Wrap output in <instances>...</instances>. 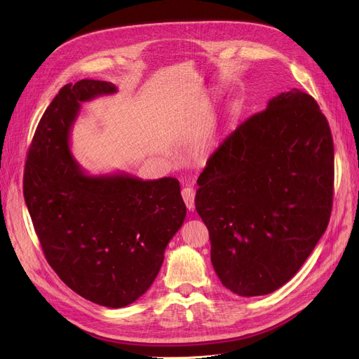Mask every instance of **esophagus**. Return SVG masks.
Here are the masks:
<instances>
[{
  "label": "esophagus",
  "mask_w": 359,
  "mask_h": 359,
  "mask_svg": "<svg viewBox=\"0 0 359 359\" xmlns=\"http://www.w3.org/2000/svg\"><path fill=\"white\" fill-rule=\"evenodd\" d=\"M182 196L186 203V208L189 211H194V208H195V189L194 187H191V186L184 187V189L182 191Z\"/></svg>",
  "instance_id": "34e87169"
}]
</instances>
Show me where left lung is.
<instances>
[{
  "label": "left lung",
  "mask_w": 359,
  "mask_h": 359,
  "mask_svg": "<svg viewBox=\"0 0 359 359\" xmlns=\"http://www.w3.org/2000/svg\"><path fill=\"white\" fill-rule=\"evenodd\" d=\"M333 161L327 119L298 88L271 99L217 148L195 206L225 288L271 294L303 266L327 229Z\"/></svg>",
  "instance_id": "obj_1"
}]
</instances>
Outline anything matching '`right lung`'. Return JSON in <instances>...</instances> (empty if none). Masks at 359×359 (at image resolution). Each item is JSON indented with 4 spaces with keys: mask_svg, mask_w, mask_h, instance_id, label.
<instances>
[{
    "mask_svg": "<svg viewBox=\"0 0 359 359\" xmlns=\"http://www.w3.org/2000/svg\"><path fill=\"white\" fill-rule=\"evenodd\" d=\"M116 91L99 80L64 86L36 128L23 177L48 263L74 292L110 309L147 292L186 218L177 179L93 176L75 161L69 140L81 103Z\"/></svg>",
    "mask_w": 359,
    "mask_h": 359,
    "instance_id": "add662e5",
    "label": "right lung"
}]
</instances>
